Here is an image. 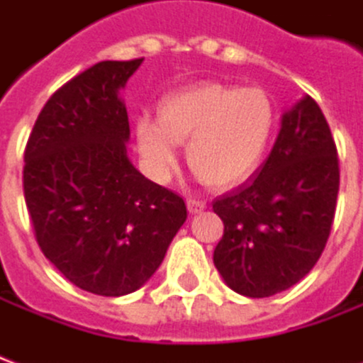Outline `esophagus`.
Instances as JSON below:
<instances>
[{"instance_id": "obj_1", "label": "esophagus", "mask_w": 363, "mask_h": 363, "mask_svg": "<svg viewBox=\"0 0 363 363\" xmlns=\"http://www.w3.org/2000/svg\"><path fill=\"white\" fill-rule=\"evenodd\" d=\"M186 208H189L190 213H200L206 210L204 200H196V198H189L186 200Z\"/></svg>"}]
</instances>
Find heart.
<instances>
[{"instance_id": "1", "label": "heart", "mask_w": 363, "mask_h": 363, "mask_svg": "<svg viewBox=\"0 0 363 363\" xmlns=\"http://www.w3.org/2000/svg\"><path fill=\"white\" fill-rule=\"evenodd\" d=\"M274 130V104L260 87L200 83L159 104V124L138 122L145 163L165 177L177 163L174 143H186L192 171L212 189H228L259 167Z\"/></svg>"}]
</instances>
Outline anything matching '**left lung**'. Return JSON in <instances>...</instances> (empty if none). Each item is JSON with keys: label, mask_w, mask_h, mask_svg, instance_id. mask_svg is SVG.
Instances as JSON below:
<instances>
[{"label": "left lung", "mask_w": 363, "mask_h": 363, "mask_svg": "<svg viewBox=\"0 0 363 363\" xmlns=\"http://www.w3.org/2000/svg\"><path fill=\"white\" fill-rule=\"evenodd\" d=\"M338 186L336 143L319 104L307 95L284 114L255 179L213 200L223 221L213 264L229 288L270 297L301 280L325 251Z\"/></svg>", "instance_id": "8db88e82"}]
</instances>
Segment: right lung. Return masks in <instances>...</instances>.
<instances>
[{"label":"right lung","mask_w":363,"mask_h":363,"mask_svg":"<svg viewBox=\"0 0 363 363\" xmlns=\"http://www.w3.org/2000/svg\"><path fill=\"white\" fill-rule=\"evenodd\" d=\"M143 58L99 62L46 101L28 135L23 190L36 243L67 280L96 296L150 280L186 220L177 192L126 155L122 89Z\"/></svg>","instance_id":"obj_1"}]
</instances>
